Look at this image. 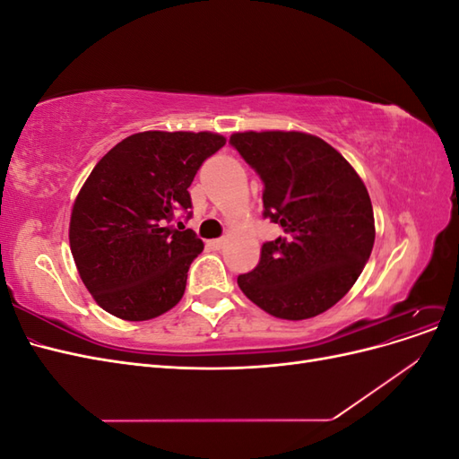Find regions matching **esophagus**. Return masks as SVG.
I'll return each instance as SVG.
<instances>
[{"label": "esophagus", "mask_w": 459, "mask_h": 459, "mask_svg": "<svg viewBox=\"0 0 459 459\" xmlns=\"http://www.w3.org/2000/svg\"><path fill=\"white\" fill-rule=\"evenodd\" d=\"M208 245H211V248H214V251H220V248L226 247V239L224 238H221V239H212V241H208Z\"/></svg>", "instance_id": "esophagus-1"}]
</instances>
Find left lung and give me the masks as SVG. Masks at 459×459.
<instances>
[{"mask_svg": "<svg viewBox=\"0 0 459 459\" xmlns=\"http://www.w3.org/2000/svg\"><path fill=\"white\" fill-rule=\"evenodd\" d=\"M230 143L264 182V218L283 238L264 243L238 285L280 319H308L337 304L371 255L375 220L362 178L337 149L304 132H235Z\"/></svg>", "mask_w": 459, "mask_h": 459, "instance_id": "obj_1", "label": "left lung"}]
</instances>
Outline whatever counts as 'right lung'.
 <instances>
[{"label":"right lung","instance_id":"1","mask_svg":"<svg viewBox=\"0 0 459 459\" xmlns=\"http://www.w3.org/2000/svg\"><path fill=\"white\" fill-rule=\"evenodd\" d=\"M226 145L212 132L149 130L128 135L95 164L78 191L68 241L100 307L145 322L182 300L203 241L176 216L191 208L201 164Z\"/></svg>","mask_w":459,"mask_h":459}]
</instances>
